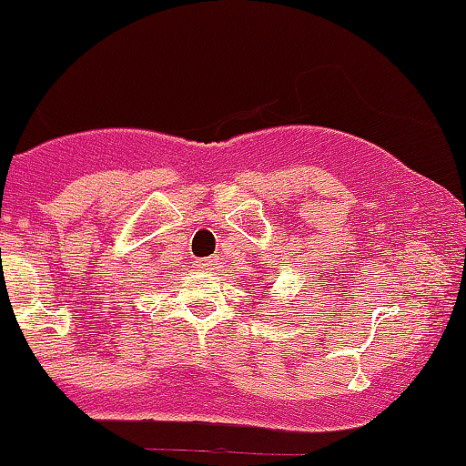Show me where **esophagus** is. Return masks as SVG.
Listing matches in <instances>:
<instances>
[{
	"instance_id": "1",
	"label": "esophagus",
	"mask_w": 466,
	"mask_h": 466,
	"mask_svg": "<svg viewBox=\"0 0 466 466\" xmlns=\"http://www.w3.org/2000/svg\"><path fill=\"white\" fill-rule=\"evenodd\" d=\"M200 266L205 270H216V268H218V261H216V259H202Z\"/></svg>"
}]
</instances>
